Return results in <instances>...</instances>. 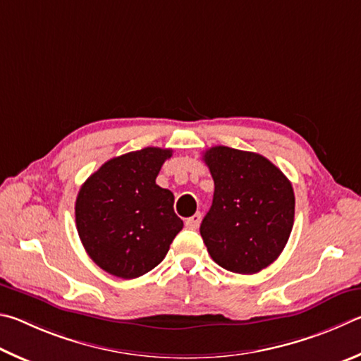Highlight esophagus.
Segmentation results:
<instances>
[{"label": "esophagus", "instance_id": "esophagus-1", "mask_svg": "<svg viewBox=\"0 0 361 361\" xmlns=\"http://www.w3.org/2000/svg\"><path fill=\"white\" fill-rule=\"evenodd\" d=\"M200 224H201V212L193 214L192 217H188L185 220V226H187V228H190V230H197Z\"/></svg>", "mask_w": 361, "mask_h": 361}]
</instances>
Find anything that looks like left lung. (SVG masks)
Masks as SVG:
<instances>
[{"instance_id": "1", "label": "left lung", "mask_w": 361, "mask_h": 361, "mask_svg": "<svg viewBox=\"0 0 361 361\" xmlns=\"http://www.w3.org/2000/svg\"><path fill=\"white\" fill-rule=\"evenodd\" d=\"M214 200L200 226L207 252L219 267L255 274L286 247L293 228L295 193L268 158L225 145L206 150Z\"/></svg>"}]
</instances>
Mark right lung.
Instances as JSON below:
<instances>
[{"mask_svg":"<svg viewBox=\"0 0 361 361\" xmlns=\"http://www.w3.org/2000/svg\"><path fill=\"white\" fill-rule=\"evenodd\" d=\"M171 149L145 147L111 158L80 187L75 226L82 245L101 269L135 279L166 257L184 222L174 195L157 185Z\"/></svg>","mask_w":361,"mask_h":361,"instance_id":"1","label":"right lung"}]
</instances>
